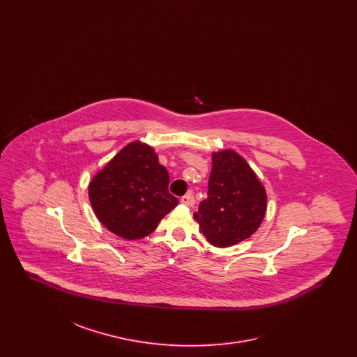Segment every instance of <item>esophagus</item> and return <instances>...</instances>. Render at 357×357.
Wrapping results in <instances>:
<instances>
[{
  "mask_svg": "<svg viewBox=\"0 0 357 357\" xmlns=\"http://www.w3.org/2000/svg\"><path fill=\"white\" fill-rule=\"evenodd\" d=\"M181 202L183 204H186L188 207H192L194 204H195V199H194V195L191 194V192H187L186 195H183L182 198H181Z\"/></svg>",
  "mask_w": 357,
  "mask_h": 357,
  "instance_id": "esophagus-1",
  "label": "esophagus"
}]
</instances>
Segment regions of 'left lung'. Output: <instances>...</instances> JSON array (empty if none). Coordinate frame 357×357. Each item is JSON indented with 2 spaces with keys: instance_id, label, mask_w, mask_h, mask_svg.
<instances>
[{
  "instance_id": "1",
  "label": "left lung",
  "mask_w": 357,
  "mask_h": 357,
  "mask_svg": "<svg viewBox=\"0 0 357 357\" xmlns=\"http://www.w3.org/2000/svg\"><path fill=\"white\" fill-rule=\"evenodd\" d=\"M266 211V192L246 160L231 150L213 155L207 198L194 218L204 238L217 248L250 237Z\"/></svg>"
}]
</instances>
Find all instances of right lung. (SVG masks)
<instances>
[{"mask_svg":"<svg viewBox=\"0 0 357 357\" xmlns=\"http://www.w3.org/2000/svg\"><path fill=\"white\" fill-rule=\"evenodd\" d=\"M170 175L150 146H126L89 185V201L99 221L124 239L151 234L178 204L169 192Z\"/></svg>","mask_w":357,"mask_h":357,"instance_id":"1","label":"right lung"}]
</instances>
